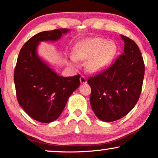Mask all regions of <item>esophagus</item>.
<instances>
[{
    "label": "esophagus",
    "instance_id": "esophagus-1",
    "mask_svg": "<svg viewBox=\"0 0 158 158\" xmlns=\"http://www.w3.org/2000/svg\"><path fill=\"white\" fill-rule=\"evenodd\" d=\"M80 82L81 84H86L87 83V79L84 77V76H81L80 77Z\"/></svg>",
    "mask_w": 158,
    "mask_h": 158
}]
</instances>
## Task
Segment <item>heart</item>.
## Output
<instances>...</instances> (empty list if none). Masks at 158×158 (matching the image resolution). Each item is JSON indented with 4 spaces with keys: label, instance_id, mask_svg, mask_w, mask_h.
Here are the masks:
<instances>
[{
    "label": "heart",
    "instance_id": "b5f03b06",
    "mask_svg": "<svg viewBox=\"0 0 158 158\" xmlns=\"http://www.w3.org/2000/svg\"><path fill=\"white\" fill-rule=\"evenodd\" d=\"M117 52V47L114 42L102 38H93L77 43L73 55L78 60H88L87 69L92 72L98 73L109 67ZM72 60L75 59L72 57Z\"/></svg>",
    "mask_w": 158,
    "mask_h": 158
}]
</instances>
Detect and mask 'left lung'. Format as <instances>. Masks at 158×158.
I'll return each mask as SVG.
<instances>
[{
    "mask_svg": "<svg viewBox=\"0 0 158 158\" xmlns=\"http://www.w3.org/2000/svg\"><path fill=\"white\" fill-rule=\"evenodd\" d=\"M124 52L116 61L87 83L91 87L90 105L96 117L113 122L127 115L140 97L144 77V63L136 44L121 35Z\"/></svg>",
    "mask_w": 158,
    "mask_h": 158,
    "instance_id": "1",
    "label": "left lung"
}]
</instances>
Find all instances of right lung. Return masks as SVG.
I'll return each mask as SVG.
<instances>
[{"label": "right lung", "mask_w": 158, "mask_h": 158, "mask_svg": "<svg viewBox=\"0 0 158 158\" xmlns=\"http://www.w3.org/2000/svg\"><path fill=\"white\" fill-rule=\"evenodd\" d=\"M69 31L60 28L41 32L23 45L18 55L14 73L18 103L40 123L58 118L70 95L80 85V75L60 77L37 55L40 41H57Z\"/></svg>", "instance_id": "1"}]
</instances>
